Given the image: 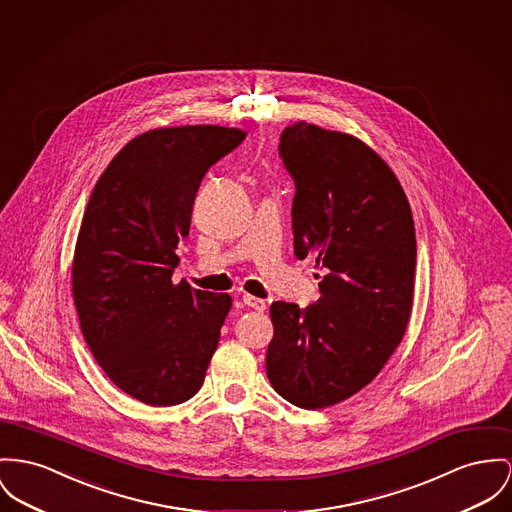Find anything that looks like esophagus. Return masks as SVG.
I'll return each instance as SVG.
<instances>
[{
	"label": "esophagus",
	"mask_w": 512,
	"mask_h": 512,
	"mask_svg": "<svg viewBox=\"0 0 512 512\" xmlns=\"http://www.w3.org/2000/svg\"><path fill=\"white\" fill-rule=\"evenodd\" d=\"M242 303H244L246 307L258 310V312H264V310H266V301H264V299H258V297H254V295H244V297H242Z\"/></svg>",
	"instance_id": "obj_1"
}]
</instances>
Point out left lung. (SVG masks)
Here are the masks:
<instances>
[{
  "label": "left lung",
  "instance_id": "left-lung-1",
  "mask_svg": "<svg viewBox=\"0 0 512 512\" xmlns=\"http://www.w3.org/2000/svg\"><path fill=\"white\" fill-rule=\"evenodd\" d=\"M279 155L295 180V256H312L320 299L275 301L266 373L297 408L334 406L363 390L408 328L415 229L396 174L361 139L297 122Z\"/></svg>",
  "mask_w": 512,
  "mask_h": 512
}]
</instances>
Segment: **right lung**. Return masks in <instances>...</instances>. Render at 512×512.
Returning a JSON list of instances; mask_svg holds the SVG:
<instances>
[{
    "label": "right lung",
    "instance_id": "right-lung-1",
    "mask_svg": "<svg viewBox=\"0 0 512 512\" xmlns=\"http://www.w3.org/2000/svg\"><path fill=\"white\" fill-rule=\"evenodd\" d=\"M246 134L223 126L157 128L128 141L93 188L71 285L83 338L106 376L155 408L204 384L227 293L172 283L200 182Z\"/></svg>",
    "mask_w": 512,
    "mask_h": 512
}]
</instances>
